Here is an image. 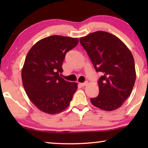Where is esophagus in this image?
I'll return each mask as SVG.
<instances>
[{
  "instance_id": "obj_1",
  "label": "esophagus",
  "mask_w": 148,
  "mask_h": 148,
  "mask_svg": "<svg viewBox=\"0 0 148 148\" xmlns=\"http://www.w3.org/2000/svg\"><path fill=\"white\" fill-rule=\"evenodd\" d=\"M87 82H84V83H79V85H80V86H82V87H84V86H87Z\"/></svg>"
}]
</instances>
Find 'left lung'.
<instances>
[{
    "instance_id": "left-lung-1",
    "label": "left lung",
    "mask_w": 148,
    "mask_h": 148,
    "mask_svg": "<svg viewBox=\"0 0 148 148\" xmlns=\"http://www.w3.org/2000/svg\"><path fill=\"white\" fill-rule=\"evenodd\" d=\"M97 72L103 76L98 81L99 93L91 99L93 106L112 111L131 95L136 80L134 57L121 40L109 32L99 31L79 39Z\"/></svg>"
}]
</instances>
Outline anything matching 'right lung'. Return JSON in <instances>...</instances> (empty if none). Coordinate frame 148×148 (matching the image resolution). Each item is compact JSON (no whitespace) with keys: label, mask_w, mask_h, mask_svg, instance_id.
<instances>
[{"label":"right lung","mask_w":148,"mask_h":148,"mask_svg":"<svg viewBox=\"0 0 148 148\" xmlns=\"http://www.w3.org/2000/svg\"><path fill=\"white\" fill-rule=\"evenodd\" d=\"M77 43L76 38L53 35L37 42L27 55L23 86L30 101L44 113L53 115L67 108L77 89L76 82L61 77L65 55Z\"/></svg>","instance_id":"1"}]
</instances>
